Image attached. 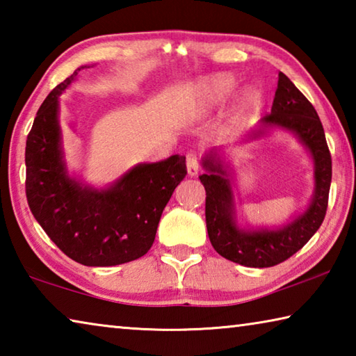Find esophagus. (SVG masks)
I'll return each mask as SVG.
<instances>
[{
	"instance_id": "esophagus-1",
	"label": "esophagus",
	"mask_w": 356,
	"mask_h": 356,
	"mask_svg": "<svg viewBox=\"0 0 356 356\" xmlns=\"http://www.w3.org/2000/svg\"><path fill=\"white\" fill-rule=\"evenodd\" d=\"M186 171H188V176L195 177L200 172V159H197L196 154L190 152L186 155Z\"/></svg>"
}]
</instances>
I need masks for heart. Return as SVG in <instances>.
I'll list each match as a JSON object with an SVG mask.
<instances>
[{
	"label": "heart",
	"mask_w": 356,
	"mask_h": 356,
	"mask_svg": "<svg viewBox=\"0 0 356 356\" xmlns=\"http://www.w3.org/2000/svg\"><path fill=\"white\" fill-rule=\"evenodd\" d=\"M237 88V80L232 75L220 74L209 78H202L191 83L185 92L184 110L191 118H207L212 116L226 104L232 92ZM254 94L252 91H245L240 95L238 110L243 111L248 106Z\"/></svg>",
	"instance_id": "heart-1"
}]
</instances>
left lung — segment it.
<instances>
[{
    "mask_svg": "<svg viewBox=\"0 0 356 356\" xmlns=\"http://www.w3.org/2000/svg\"><path fill=\"white\" fill-rule=\"evenodd\" d=\"M270 129H282L298 138L314 161V195L308 209L280 229H245L237 225L232 184L220 154L212 149L202 159L207 172L200 176L206 188V222L215 251L245 267L265 268L284 262L309 242L325 218L331 184V155L321 119L311 102L280 72L272 113L248 135L257 140Z\"/></svg>",
    "mask_w": 356,
    "mask_h": 356,
    "instance_id": "1",
    "label": "left lung"
}]
</instances>
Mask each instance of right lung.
Here are the masks:
<instances>
[{"label":"right lung","mask_w":356,"mask_h":356,"mask_svg":"<svg viewBox=\"0 0 356 356\" xmlns=\"http://www.w3.org/2000/svg\"><path fill=\"white\" fill-rule=\"evenodd\" d=\"M81 65L47 95L25 150L26 200L51 242L88 267H111L146 254L172 191L186 176L184 155L143 163L106 188L70 177L64 159L59 95Z\"/></svg>","instance_id":"obj_1"}]
</instances>
